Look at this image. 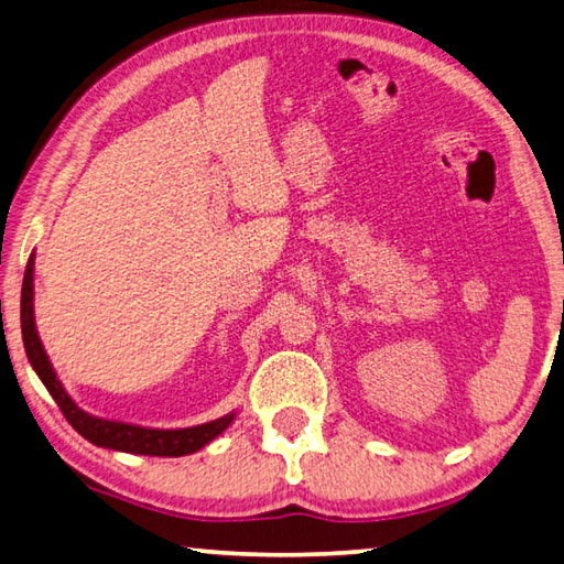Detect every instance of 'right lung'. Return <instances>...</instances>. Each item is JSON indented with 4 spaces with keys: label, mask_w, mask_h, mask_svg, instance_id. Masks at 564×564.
I'll return each instance as SVG.
<instances>
[{
    "label": "right lung",
    "mask_w": 564,
    "mask_h": 564,
    "mask_svg": "<svg viewBox=\"0 0 564 564\" xmlns=\"http://www.w3.org/2000/svg\"><path fill=\"white\" fill-rule=\"evenodd\" d=\"M33 261L36 253H31L26 271H24V285H21V337H24V349L31 361L33 371L39 373V379L46 386L53 401L77 433H80L87 443L97 447L129 452V455H149V457H185L193 452L203 449L207 443H213L217 435H223L225 430L235 421L237 413H227L217 421H209L205 425L195 427H181V430H156V427H141L131 423L119 421H105V417H95L85 413L77 405L68 391L63 389L61 379L55 377L53 364L43 349V341L36 329V317H33Z\"/></svg>",
    "instance_id": "add662e5"
}]
</instances>
